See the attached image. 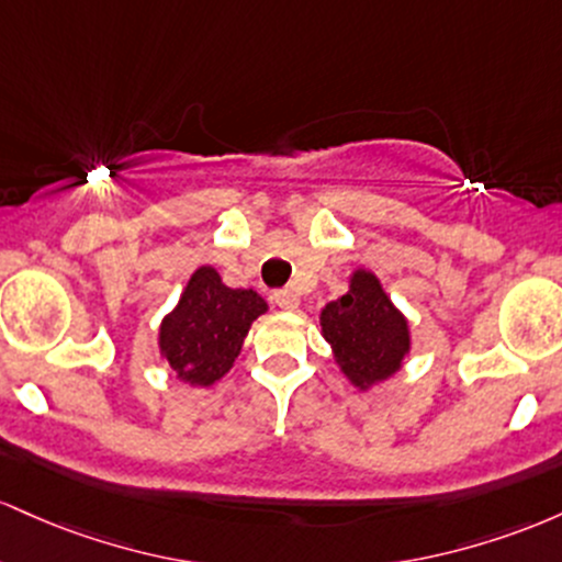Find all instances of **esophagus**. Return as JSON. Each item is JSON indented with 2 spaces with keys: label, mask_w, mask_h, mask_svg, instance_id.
<instances>
[{
  "label": "esophagus",
  "mask_w": 562,
  "mask_h": 562,
  "mask_svg": "<svg viewBox=\"0 0 562 562\" xmlns=\"http://www.w3.org/2000/svg\"><path fill=\"white\" fill-rule=\"evenodd\" d=\"M273 302L281 307V311H297L300 307V294L294 289H276Z\"/></svg>",
  "instance_id": "1"
}]
</instances>
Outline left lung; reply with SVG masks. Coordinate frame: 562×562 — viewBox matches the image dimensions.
<instances>
[{
	"mask_svg": "<svg viewBox=\"0 0 562 562\" xmlns=\"http://www.w3.org/2000/svg\"><path fill=\"white\" fill-rule=\"evenodd\" d=\"M321 334L331 345L334 363L352 387L369 393L393 380L412 352V326L384 292L380 276L356 268L348 292L326 302L321 311Z\"/></svg>",
	"mask_w": 562,
	"mask_h": 562,
	"instance_id": "8db88e82",
	"label": "left lung"
}]
</instances>
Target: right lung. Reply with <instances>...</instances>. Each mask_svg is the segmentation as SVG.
Segmentation results:
<instances>
[{"label":"right lung","instance_id":"right-lung-1","mask_svg":"<svg viewBox=\"0 0 562 562\" xmlns=\"http://www.w3.org/2000/svg\"><path fill=\"white\" fill-rule=\"evenodd\" d=\"M268 313L255 289H231L212 265H201L182 289L178 305L159 324V356L180 382L212 387L236 363L244 339Z\"/></svg>","mask_w":562,"mask_h":562}]
</instances>
